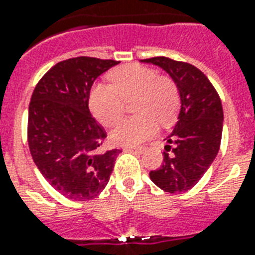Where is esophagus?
<instances>
[{"instance_id": "1", "label": "esophagus", "mask_w": 255, "mask_h": 255, "mask_svg": "<svg viewBox=\"0 0 255 255\" xmlns=\"http://www.w3.org/2000/svg\"><path fill=\"white\" fill-rule=\"evenodd\" d=\"M125 152H133V153H142L143 148H125Z\"/></svg>"}]
</instances>
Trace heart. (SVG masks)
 Instances as JSON below:
<instances>
[{
    "label": "heart",
    "mask_w": 255,
    "mask_h": 255,
    "mask_svg": "<svg viewBox=\"0 0 255 255\" xmlns=\"http://www.w3.org/2000/svg\"><path fill=\"white\" fill-rule=\"evenodd\" d=\"M110 83H95L89 105L94 117L105 126L120 120L125 102L131 103L135 116L122 120L113 129L112 141L120 146H135L158 129V121L166 125L175 118L180 106L179 87L171 76L157 75L149 67L128 64L112 71Z\"/></svg>",
    "instance_id": "b5f03b06"
}]
</instances>
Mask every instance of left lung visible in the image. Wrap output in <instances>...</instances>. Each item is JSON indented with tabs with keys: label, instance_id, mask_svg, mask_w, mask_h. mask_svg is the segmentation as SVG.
<instances>
[{
	"label": "left lung",
	"instance_id": "8db88e82",
	"mask_svg": "<svg viewBox=\"0 0 255 255\" xmlns=\"http://www.w3.org/2000/svg\"><path fill=\"white\" fill-rule=\"evenodd\" d=\"M142 62L166 71L177 84L181 101L177 124L165 138L164 162L149 176L165 192H185L202 179L219 152L223 129L221 98L207 76L189 63L165 56Z\"/></svg>",
	"mask_w": 255,
	"mask_h": 255
}]
</instances>
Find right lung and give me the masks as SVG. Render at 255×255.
<instances>
[{
  "label": "right lung",
  "mask_w": 255,
  "mask_h": 255,
  "mask_svg": "<svg viewBox=\"0 0 255 255\" xmlns=\"http://www.w3.org/2000/svg\"><path fill=\"white\" fill-rule=\"evenodd\" d=\"M117 60L71 57L48 71L32 94L28 145L49 184L71 200H90L109 183L121 150L101 152L106 131L89 110L94 80Z\"/></svg>",
  "instance_id": "right-lung-1"
}]
</instances>
